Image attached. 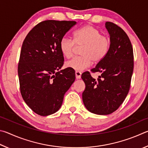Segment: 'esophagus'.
I'll return each instance as SVG.
<instances>
[{
    "label": "esophagus",
    "mask_w": 148,
    "mask_h": 148,
    "mask_svg": "<svg viewBox=\"0 0 148 148\" xmlns=\"http://www.w3.org/2000/svg\"><path fill=\"white\" fill-rule=\"evenodd\" d=\"M81 72L80 71H75V76H76V79H80L81 78Z\"/></svg>",
    "instance_id": "34e87169"
}]
</instances>
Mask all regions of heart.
Here are the masks:
<instances>
[{"label":"heart","mask_w":148,"mask_h":148,"mask_svg":"<svg viewBox=\"0 0 148 148\" xmlns=\"http://www.w3.org/2000/svg\"><path fill=\"white\" fill-rule=\"evenodd\" d=\"M73 40L63 37L59 44L61 53L64 57L69 58L73 56L77 45H82L81 50L82 56H77L67 62L68 68L81 71L92 66L93 60L99 62L107 56L110 48V40L101 36L100 31L91 25H85L76 30L73 34Z\"/></svg>","instance_id":"b5f03b06"}]
</instances>
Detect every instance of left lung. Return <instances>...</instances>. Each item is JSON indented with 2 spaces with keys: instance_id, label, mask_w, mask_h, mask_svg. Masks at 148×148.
Returning <instances> with one entry per match:
<instances>
[{
  "instance_id": "1",
  "label": "left lung",
  "mask_w": 148,
  "mask_h": 148,
  "mask_svg": "<svg viewBox=\"0 0 148 148\" xmlns=\"http://www.w3.org/2000/svg\"><path fill=\"white\" fill-rule=\"evenodd\" d=\"M110 35V48L101 61L91 71L101 73L97 80L88 71L82 74L86 85L83 103L90 112L108 115L122 104L130 88L133 72V47L123 29L111 22L105 23Z\"/></svg>"
}]
</instances>
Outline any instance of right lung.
Masks as SVG:
<instances>
[{"instance_id":"obj_1","label":"right lung","mask_w":148,"mask_h":148,"mask_svg":"<svg viewBox=\"0 0 148 148\" xmlns=\"http://www.w3.org/2000/svg\"><path fill=\"white\" fill-rule=\"evenodd\" d=\"M75 21L47 20L31 30L23 41L18 65L21 94L37 114L47 116L61 107L75 80V70L60 69L64 56L59 44Z\"/></svg>"}]
</instances>
